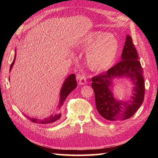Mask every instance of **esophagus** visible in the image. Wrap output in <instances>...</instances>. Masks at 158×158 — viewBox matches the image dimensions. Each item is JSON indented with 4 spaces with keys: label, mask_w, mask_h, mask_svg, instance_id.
<instances>
[{
    "label": "esophagus",
    "mask_w": 158,
    "mask_h": 158,
    "mask_svg": "<svg viewBox=\"0 0 158 158\" xmlns=\"http://www.w3.org/2000/svg\"><path fill=\"white\" fill-rule=\"evenodd\" d=\"M78 78L79 80V84L80 85H83L86 83V78H85V76L84 75H78Z\"/></svg>",
    "instance_id": "34e87169"
}]
</instances>
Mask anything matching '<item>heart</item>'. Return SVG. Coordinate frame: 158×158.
<instances>
[{"instance_id": "heart-1", "label": "heart", "mask_w": 158, "mask_h": 158, "mask_svg": "<svg viewBox=\"0 0 158 158\" xmlns=\"http://www.w3.org/2000/svg\"><path fill=\"white\" fill-rule=\"evenodd\" d=\"M79 46L88 49L86 62L90 69L102 71L109 69L115 59L118 50V40L112 33L102 31L88 33L81 40Z\"/></svg>"}]
</instances>
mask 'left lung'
<instances>
[{
    "label": "left lung",
    "instance_id": "8db88e82",
    "mask_svg": "<svg viewBox=\"0 0 158 158\" xmlns=\"http://www.w3.org/2000/svg\"><path fill=\"white\" fill-rule=\"evenodd\" d=\"M121 60L106 73L92 77L95 105L98 113L108 121L125 120L134 115L144 99L145 85L143 70L132 37L127 35ZM130 77L135 84L133 96L129 101H117L111 90V80L116 77Z\"/></svg>",
    "mask_w": 158,
    "mask_h": 158
}]
</instances>
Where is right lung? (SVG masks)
Here are the masks:
<instances>
[{
    "instance_id": "add662e5",
    "label": "right lung",
    "mask_w": 158,
    "mask_h": 158,
    "mask_svg": "<svg viewBox=\"0 0 158 158\" xmlns=\"http://www.w3.org/2000/svg\"><path fill=\"white\" fill-rule=\"evenodd\" d=\"M15 56H14V59L12 61V63L10 65V70H11L12 66L14 64V60H15ZM76 85H77V82H76V75L75 74H70L69 77L66 79L65 82L63 85V87L61 88L60 91V103H59V109H60V106H63V104L64 102L65 101V99L66 97L68 96L69 94L72 92V91L74 90V89L76 88ZM30 121H31L33 123H37V124H50L55 123L61 117V114H52V115L46 117L44 118H41V119H38V118H30L29 117H27L25 115Z\"/></svg>"
}]
</instances>
